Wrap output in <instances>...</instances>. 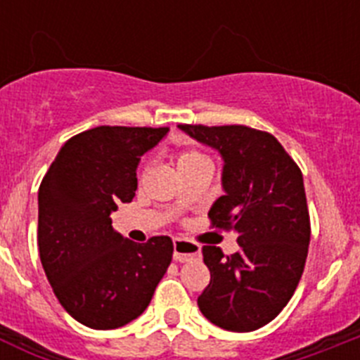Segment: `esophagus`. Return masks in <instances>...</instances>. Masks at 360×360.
Segmentation results:
<instances>
[{
	"mask_svg": "<svg viewBox=\"0 0 360 360\" xmlns=\"http://www.w3.org/2000/svg\"><path fill=\"white\" fill-rule=\"evenodd\" d=\"M173 249V256L176 262H189L193 257H198L200 252H202V247L198 243L186 240V238H174Z\"/></svg>",
	"mask_w": 360,
	"mask_h": 360,
	"instance_id": "esophagus-1",
	"label": "esophagus"
}]
</instances>
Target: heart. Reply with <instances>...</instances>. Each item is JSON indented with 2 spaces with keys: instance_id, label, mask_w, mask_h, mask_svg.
Masks as SVG:
<instances>
[{
  "instance_id": "obj_1",
  "label": "heart",
  "mask_w": 360,
  "mask_h": 360,
  "mask_svg": "<svg viewBox=\"0 0 360 360\" xmlns=\"http://www.w3.org/2000/svg\"><path fill=\"white\" fill-rule=\"evenodd\" d=\"M203 155L198 151H193V149H189V151H182L180 155H178V165H184L187 164V162L191 160H196V158H202Z\"/></svg>"
}]
</instances>
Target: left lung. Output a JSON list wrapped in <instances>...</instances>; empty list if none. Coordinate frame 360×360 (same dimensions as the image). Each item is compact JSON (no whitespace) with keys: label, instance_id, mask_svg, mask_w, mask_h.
<instances>
[{"label":"left lung","instance_id":"obj_1","mask_svg":"<svg viewBox=\"0 0 360 360\" xmlns=\"http://www.w3.org/2000/svg\"><path fill=\"white\" fill-rule=\"evenodd\" d=\"M178 128L224 157L225 195L209 211L211 227L234 231L240 250L205 245L211 281L198 307L212 324L252 332L287 307L303 276L310 214L303 173L274 135L231 124Z\"/></svg>","mask_w":360,"mask_h":360}]
</instances>
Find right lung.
Segmentation results:
<instances>
[{"mask_svg": "<svg viewBox=\"0 0 360 360\" xmlns=\"http://www.w3.org/2000/svg\"><path fill=\"white\" fill-rule=\"evenodd\" d=\"M169 128L98 126L65 142L39 186L37 245L59 303L95 330L131 323L151 303L173 256L169 236L135 243L110 214L131 202L136 165Z\"/></svg>", "mask_w": 360, "mask_h": 360, "instance_id": "obj_1", "label": "right lung"}]
</instances>
